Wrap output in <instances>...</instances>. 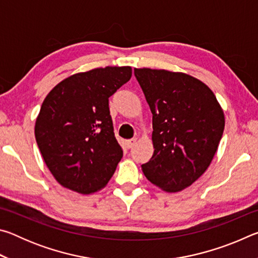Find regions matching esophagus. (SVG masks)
<instances>
[{
	"instance_id": "1",
	"label": "esophagus",
	"mask_w": 258,
	"mask_h": 258,
	"mask_svg": "<svg viewBox=\"0 0 258 258\" xmlns=\"http://www.w3.org/2000/svg\"><path fill=\"white\" fill-rule=\"evenodd\" d=\"M137 143V138H133V139H130L126 141V147H127V149H131V148H133V146Z\"/></svg>"
}]
</instances>
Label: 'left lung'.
<instances>
[{
    "label": "left lung",
    "instance_id": "obj_1",
    "mask_svg": "<svg viewBox=\"0 0 258 258\" xmlns=\"http://www.w3.org/2000/svg\"><path fill=\"white\" fill-rule=\"evenodd\" d=\"M152 112L154 155L142 165L160 189L177 192L206 172L224 131V113L202 81L183 73L134 68Z\"/></svg>",
    "mask_w": 258,
    "mask_h": 258
}]
</instances>
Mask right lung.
<instances>
[{
  "mask_svg": "<svg viewBox=\"0 0 258 258\" xmlns=\"http://www.w3.org/2000/svg\"><path fill=\"white\" fill-rule=\"evenodd\" d=\"M132 68L78 73L46 95L35 124L43 159L61 185L89 195L106 186L123 157L113 134L109 98L127 83Z\"/></svg>",
  "mask_w": 258,
  "mask_h": 258,
  "instance_id": "1",
  "label": "right lung"
}]
</instances>
